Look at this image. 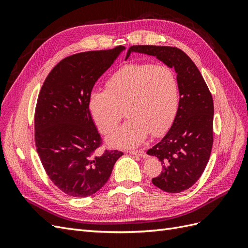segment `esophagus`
Masks as SVG:
<instances>
[{"label":"esophagus","mask_w":248,"mask_h":248,"mask_svg":"<svg viewBox=\"0 0 248 248\" xmlns=\"http://www.w3.org/2000/svg\"><path fill=\"white\" fill-rule=\"evenodd\" d=\"M129 154H131V155H138V156H140V157H145L146 156V153L144 151H141V150H130Z\"/></svg>","instance_id":"1"}]
</instances>
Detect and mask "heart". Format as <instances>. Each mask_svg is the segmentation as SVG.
I'll use <instances>...</instances> for the list:
<instances>
[{
  "label": "heart",
  "instance_id": "b5f03b06",
  "mask_svg": "<svg viewBox=\"0 0 248 248\" xmlns=\"http://www.w3.org/2000/svg\"><path fill=\"white\" fill-rule=\"evenodd\" d=\"M88 106L100 132L108 134L123 118L129 117L108 138V145L131 148L151 133L159 137L172 124L179 107L175 72L162 64L132 63L109 78L107 90L93 89Z\"/></svg>",
  "mask_w": 248,
  "mask_h": 248
}]
</instances>
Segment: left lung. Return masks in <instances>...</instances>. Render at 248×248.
Returning a JSON list of instances; mask_svg holds the SVG:
<instances>
[{"instance_id":"obj_1","label":"left lung","mask_w":248,"mask_h":248,"mask_svg":"<svg viewBox=\"0 0 248 248\" xmlns=\"http://www.w3.org/2000/svg\"><path fill=\"white\" fill-rule=\"evenodd\" d=\"M154 56L177 73L179 107L170 129L147 151L162 164L152 183L163 191L188 189L204 171L213 145V98L198 67L183 50L171 46H132L127 51Z\"/></svg>"}]
</instances>
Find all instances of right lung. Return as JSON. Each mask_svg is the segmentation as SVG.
Here are the masks:
<instances>
[{
    "label": "right lung",
    "mask_w": 248,
    "mask_h": 248,
    "mask_svg": "<svg viewBox=\"0 0 248 248\" xmlns=\"http://www.w3.org/2000/svg\"><path fill=\"white\" fill-rule=\"evenodd\" d=\"M124 46L79 52L60 61L43 82L35 109V144L42 166L59 189L86 198L108 182L117 150L95 151L102 144L90 114L92 89Z\"/></svg>",
    "instance_id": "right-lung-1"
}]
</instances>
